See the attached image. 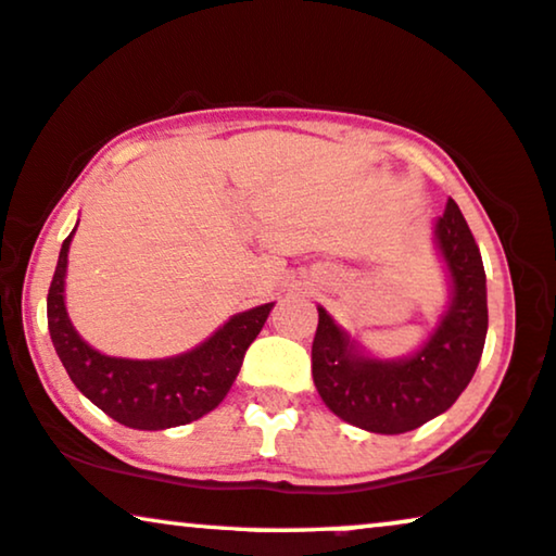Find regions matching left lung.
I'll return each mask as SVG.
<instances>
[{"label":"left lung","instance_id":"8db88e82","mask_svg":"<svg viewBox=\"0 0 556 556\" xmlns=\"http://www.w3.org/2000/svg\"><path fill=\"white\" fill-rule=\"evenodd\" d=\"M454 300L431 341L405 362L351 354L349 339L318 307L313 382L323 403L351 426L371 433H405L448 410L480 364L488 336L484 266L472 230L454 200L435 223Z\"/></svg>","mask_w":556,"mask_h":556}]
</instances>
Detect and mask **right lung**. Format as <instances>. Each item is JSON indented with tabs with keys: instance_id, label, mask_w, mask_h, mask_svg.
Returning a JSON list of instances; mask_svg holds the SVG:
<instances>
[{
	"instance_id": "right-lung-1",
	"label": "right lung",
	"mask_w": 556,
	"mask_h": 556,
	"mask_svg": "<svg viewBox=\"0 0 556 556\" xmlns=\"http://www.w3.org/2000/svg\"><path fill=\"white\" fill-rule=\"evenodd\" d=\"M72 236L61 245L48 287V330L55 354L76 388L117 424L140 431L192 424L220 405L241 371L245 349L269 318L271 305L233 315L213 339L174 359L132 362L104 356L79 339L63 307V277Z\"/></svg>"
}]
</instances>
